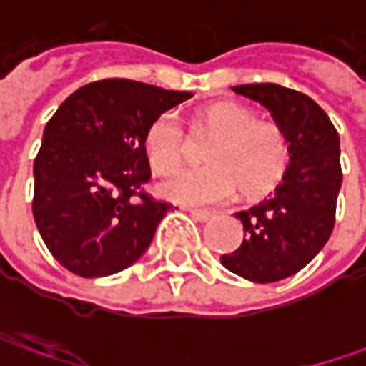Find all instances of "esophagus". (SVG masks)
I'll use <instances>...</instances> for the list:
<instances>
[{"mask_svg":"<svg viewBox=\"0 0 366 366\" xmlns=\"http://www.w3.org/2000/svg\"><path fill=\"white\" fill-rule=\"evenodd\" d=\"M191 218L197 219V222H209V219L214 218V214L212 212H204V209H189Z\"/></svg>","mask_w":366,"mask_h":366,"instance_id":"esophagus-1","label":"esophagus"}]
</instances>
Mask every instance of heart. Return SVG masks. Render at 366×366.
I'll use <instances>...</instances> for the list:
<instances>
[{
	"instance_id": "b5f03b06",
	"label": "heart",
	"mask_w": 366,
	"mask_h": 366,
	"mask_svg": "<svg viewBox=\"0 0 366 366\" xmlns=\"http://www.w3.org/2000/svg\"><path fill=\"white\" fill-rule=\"evenodd\" d=\"M197 134L212 138L205 161L209 167L181 171L162 181V197L187 205H212L232 199H260L279 187L291 162L285 130L274 122L259 120L242 104L222 102L197 116ZM144 152L159 175L177 171L189 152V138L175 109H167L148 124Z\"/></svg>"
}]
</instances>
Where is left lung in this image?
Returning a JSON list of instances; mask_svg holds the SVG:
<instances>
[{
	"mask_svg": "<svg viewBox=\"0 0 366 366\" xmlns=\"http://www.w3.org/2000/svg\"><path fill=\"white\" fill-rule=\"evenodd\" d=\"M232 92L273 114L287 134L291 162L274 195L236 212L244 240L219 260L248 281L274 283L302 271L330 238L342 185L340 138L326 112L295 89L254 83Z\"/></svg>",
	"mask_w": 366,
	"mask_h": 366,
	"instance_id": "obj_1",
	"label": "left lung"
}]
</instances>
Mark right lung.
Segmentation results:
<instances>
[{
    "label": "right lung",
    "mask_w": 366,
    "mask_h": 366,
    "mask_svg": "<svg viewBox=\"0 0 366 366\" xmlns=\"http://www.w3.org/2000/svg\"><path fill=\"white\" fill-rule=\"evenodd\" d=\"M191 95L104 79L71 93L50 118L34 161L32 214L66 271L107 277L147 252L171 204L144 193V132Z\"/></svg>",
    "instance_id": "1"
}]
</instances>
